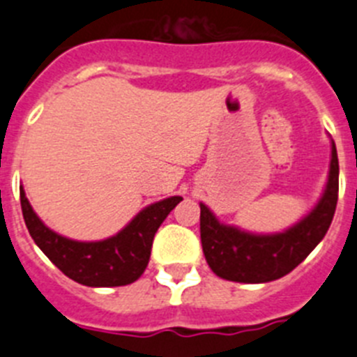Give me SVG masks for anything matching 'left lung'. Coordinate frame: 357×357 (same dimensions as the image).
Listing matches in <instances>:
<instances>
[{
    "mask_svg": "<svg viewBox=\"0 0 357 357\" xmlns=\"http://www.w3.org/2000/svg\"><path fill=\"white\" fill-rule=\"evenodd\" d=\"M340 163L332 142L331 170L325 192L303 220L278 234H252L221 223L199 203V230L205 259L215 275L238 283H266L292 272L325 238L337 205Z\"/></svg>",
    "mask_w": 357,
    "mask_h": 357,
    "instance_id": "8db88e82",
    "label": "left lung"
}]
</instances>
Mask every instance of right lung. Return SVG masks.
<instances>
[{
  "label": "right lung",
  "mask_w": 357,
  "mask_h": 357,
  "mask_svg": "<svg viewBox=\"0 0 357 357\" xmlns=\"http://www.w3.org/2000/svg\"><path fill=\"white\" fill-rule=\"evenodd\" d=\"M21 211L34 243L70 280L86 287H123L145 272L154 234L183 197L172 196L143 208L112 238L101 241H76L50 230L32 211L23 187Z\"/></svg>",
  "instance_id": "1"
}]
</instances>
